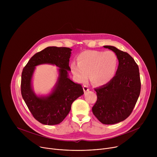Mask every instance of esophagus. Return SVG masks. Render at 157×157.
Instances as JSON below:
<instances>
[{
  "instance_id": "esophagus-1",
  "label": "esophagus",
  "mask_w": 157,
  "mask_h": 157,
  "mask_svg": "<svg viewBox=\"0 0 157 157\" xmlns=\"http://www.w3.org/2000/svg\"><path fill=\"white\" fill-rule=\"evenodd\" d=\"M83 89H84V93H86V92L89 91V86H87V85H84V86H83Z\"/></svg>"
}]
</instances>
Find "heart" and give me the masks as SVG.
<instances>
[{
  "instance_id": "heart-1",
  "label": "heart",
  "mask_w": 157,
  "mask_h": 157,
  "mask_svg": "<svg viewBox=\"0 0 157 157\" xmlns=\"http://www.w3.org/2000/svg\"><path fill=\"white\" fill-rule=\"evenodd\" d=\"M78 63L71 64V70L76 79L86 82L89 75L93 84L103 86L109 83L116 75L118 58L112 51L86 50L77 57Z\"/></svg>"
}]
</instances>
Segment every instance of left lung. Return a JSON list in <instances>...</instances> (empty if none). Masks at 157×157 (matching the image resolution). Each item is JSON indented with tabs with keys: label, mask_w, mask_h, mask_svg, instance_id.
<instances>
[{
	"label": "left lung",
	"mask_w": 157,
	"mask_h": 157,
	"mask_svg": "<svg viewBox=\"0 0 157 157\" xmlns=\"http://www.w3.org/2000/svg\"><path fill=\"white\" fill-rule=\"evenodd\" d=\"M113 51L119 60L114 78L107 84L95 88L98 99L92 108L96 117L104 124H114L132 113L140 93L139 66L127 53L113 46H104Z\"/></svg>",
	"instance_id": "left-lung-1"
}]
</instances>
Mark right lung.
<instances>
[{
  "label": "right lung",
  "mask_w": 157,
  "mask_h": 157,
  "mask_svg": "<svg viewBox=\"0 0 157 157\" xmlns=\"http://www.w3.org/2000/svg\"><path fill=\"white\" fill-rule=\"evenodd\" d=\"M71 51L70 48L48 47L34 55L22 71V98L34 118L43 124L61 123L70 113L74 101L84 94L82 86L69 78ZM43 63L56 65L59 68V77L50 94L38 96L33 91L31 81L35 66Z\"/></svg>",
  "instance_id": "1"
}]
</instances>
